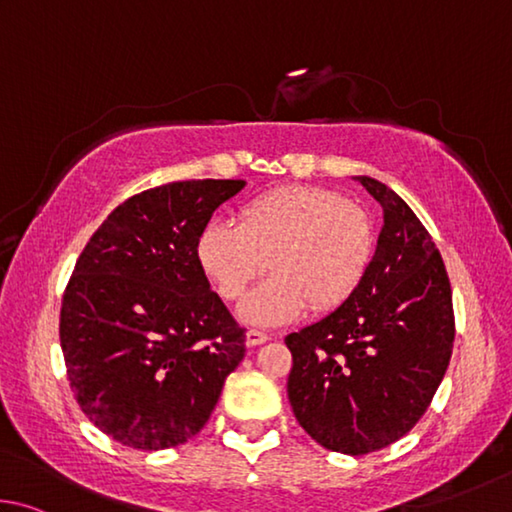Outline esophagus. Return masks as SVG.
<instances>
[{"label":"esophagus","mask_w":512,"mask_h":512,"mask_svg":"<svg viewBox=\"0 0 512 512\" xmlns=\"http://www.w3.org/2000/svg\"><path fill=\"white\" fill-rule=\"evenodd\" d=\"M267 339H270V335L263 333V330H247L245 344L247 346H258V344H265Z\"/></svg>","instance_id":"esophagus-1"}]
</instances>
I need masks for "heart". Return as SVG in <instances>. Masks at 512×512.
<instances>
[{
    "instance_id": "obj_1",
    "label": "heart",
    "mask_w": 512,
    "mask_h": 512,
    "mask_svg": "<svg viewBox=\"0 0 512 512\" xmlns=\"http://www.w3.org/2000/svg\"><path fill=\"white\" fill-rule=\"evenodd\" d=\"M375 251L373 222L360 204L321 186H281L240 209V224L209 220L195 261L224 301H238L267 265L274 274L242 303L247 324L276 326L310 306L335 310L353 297Z\"/></svg>"
}]
</instances>
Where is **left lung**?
<instances>
[{
    "mask_svg": "<svg viewBox=\"0 0 512 512\" xmlns=\"http://www.w3.org/2000/svg\"><path fill=\"white\" fill-rule=\"evenodd\" d=\"M384 224L357 292L285 337L288 398L326 450L362 456L405 436L425 414L454 346L452 288L429 231L398 193L357 175Z\"/></svg>",
    "mask_w": 512,
    "mask_h": 512,
    "instance_id": "1",
    "label": "left lung"
}]
</instances>
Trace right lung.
Returning <instances> with one entry per match:
<instances>
[{
  "mask_svg": "<svg viewBox=\"0 0 512 512\" xmlns=\"http://www.w3.org/2000/svg\"><path fill=\"white\" fill-rule=\"evenodd\" d=\"M242 179L164 184L116 206L76 261L60 346L83 414L134 450H166L206 425L245 357V328L211 292L195 242Z\"/></svg>",
  "mask_w": 512,
  "mask_h": 512,
  "instance_id": "right-lung-1",
  "label": "right lung"
}]
</instances>
